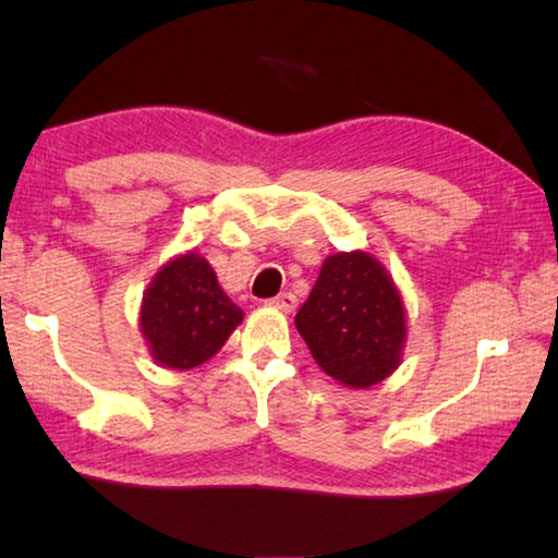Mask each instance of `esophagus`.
Instances as JSON below:
<instances>
[{
    "mask_svg": "<svg viewBox=\"0 0 558 558\" xmlns=\"http://www.w3.org/2000/svg\"><path fill=\"white\" fill-rule=\"evenodd\" d=\"M270 307H276V310H280V313H286V315H290V313H295V307H298V298L292 295V292H280L278 298H272L270 302H268Z\"/></svg>",
    "mask_w": 558,
    "mask_h": 558,
    "instance_id": "1",
    "label": "esophagus"
}]
</instances>
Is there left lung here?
<instances>
[{"label": "left lung", "mask_w": 558, "mask_h": 558, "mask_svg": "<svg viewBox=\"0 0 558 558\" xmlns=\"http://www.w3.org/2000/svg\"><path fill=\"white\" fill-rule=\"evenodd\" d=\"M295 327L323 372L349 389L384 381L403 359L401 292L366 251L325 258Z\"/></svg>", "instance_id": "8db88e82"}]
</instances>
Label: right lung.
<instances>
[{
	"label": "right lung",
	"instance_id": "1",
	"mask_svg": "<svg viewBox=\"0 0 558 558\" xmlns=\"http://www.w3.org/2000/svg\"><path fill=\"white\" fill-rule=\"evenodd\" d=\"M243 310L221 290L209 260L196 251L167 260L140 305V332L167 369H194L219 352L241 325Z\"/></svg>",
	"mask_w": 558,
	"mask_h": 558
}]
</instances>
